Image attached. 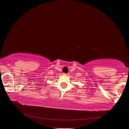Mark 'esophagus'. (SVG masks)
<instances>
[{
  "mask_svg": "<svg viewBox=\"0 0 129 129\" xmlns=\"http://www.w3.org/2000/svg\"><path fill=\"white\" fill-rule=\"evenodd\" d=\"M63 74H64V75H65V76L68 75V74H66V73H63Z\"/></svg>",
  "mask_w": 129,
  "mask_h": 129,
  "instance_id": "esophagus-1",
  "label": "esophagus"
}]
</instances>
